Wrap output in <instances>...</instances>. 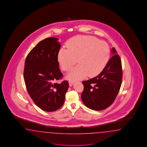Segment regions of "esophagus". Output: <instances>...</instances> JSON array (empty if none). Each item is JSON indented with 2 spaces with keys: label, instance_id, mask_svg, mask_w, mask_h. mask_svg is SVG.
Wrapping results in <instances>:
<instances>
[{
  "label": "esophagus",
  "instance_id": "34e87169",
  "mask_svg": "<svg viewBox=\"0 0 147 147\" xmlns=\"http://www.w3.org/2000/svg\"><path fill=\"white\" fill-rule=\"evenodd\" d=\"M73 84H74V82L73 81H71V80L69 81V85L70 86H71L73 85Z\"/></svg>",
  "mask_w": 147,
  "mask_h": 147
}]
</instances>
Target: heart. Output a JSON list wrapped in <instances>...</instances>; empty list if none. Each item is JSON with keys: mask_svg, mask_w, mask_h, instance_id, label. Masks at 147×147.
<instances>
[{"mask_svg": "<svg viewBox=\"0 0 147 147\" xmlns=\"http://www.w3.org/2000/svg\"><path fill=\"white\" fill-rule=\"evenodd\" d=\"M68 49L61 48L58 60L62 69L69 71L77 62L79 65L68 73V78L76 80L88 76H98L104 69L110 57L108 45L90 35H78L67 41Z\"/></svg>", "mask_w": 147, "mask_h": 147, "instance_id": "b5f03b06", "label": "heart"}]
</instances>
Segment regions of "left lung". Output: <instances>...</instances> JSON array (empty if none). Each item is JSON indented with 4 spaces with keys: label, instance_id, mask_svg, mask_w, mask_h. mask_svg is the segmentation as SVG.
Wrapping results in <instances>:
<instances>
[{
    "label": "left lung",
    "instance_id": "left-lung-1",
    "mask_svg": "<svg viewBox=\"0 0 147 147\" xmlns=\"http://www.w3.org/2000/svg\"><path fill=\"white\" fill-rule=\"evenodd\" d=\"M112 52L115 55L109 60L100 74L82 82V102L94 111L103 110L111 106L115 100L121 85V61L114 48H113Z\"/></svg>",
    "mask_w": 147,
    "mask_h": 147
}]
</instances>
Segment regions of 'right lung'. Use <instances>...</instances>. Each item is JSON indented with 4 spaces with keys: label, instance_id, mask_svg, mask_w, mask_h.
Here are the masks:
<instances>
[{
    "label": "right lung",
    "instance_id": "obj_1",
    "mask_svg": "<svg viewBox=\"0 0 147 147\" xmlns=\"http://www.w3.org/2000/svg\"><path fill=\"white\" fill-rule=\"evenodd\" d=\"M57 38H47L40 41L28 54L24 77L27 90L34 103L46 112L55 111L63 105L69 87L68 81L55 82L63 78L59 69Z\"/></svg>",
    "mask_w": 147,
    "mask_h": 147
}]
</instances>
